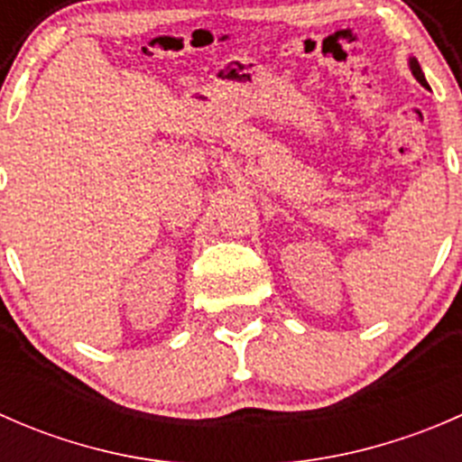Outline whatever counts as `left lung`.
<instances>
[{
    "instance_id": "1",
    "label": "left lung",
    "mask_w": 462,
    "mask_h": 462,
    "mask_svg": "<svg viewBox=\"0 0 462 462\" xmlns=\"http://www.w3.org/2000/svg\"><path fill=\"white\" fill-rule=\"evenodd\" d=\"M409 64H411V71H413V76H416V80L420 82L422 87H427V80H425V76H422V69H420V64H418V60L411 58V62Z\"/></svg>"
}]
</instances>
